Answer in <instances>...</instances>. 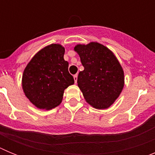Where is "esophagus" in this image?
Segmentation results:
<instances>
[{
  "label": "esophagus",
  "instance_id": "34e87169",
  "mask_svg": "<svg viewBox=\"0 0 155 155\" xmlns=\"http://www.w3.org/2000/svg\"><path fill=\"white\" fill-rule=\"evenodd\" d=\"M74 80L75 83H77V81H78V74L74 75Z\"/></svg>",
  "mask_w": 155,
  "mask_h": 155
}]
</instances>
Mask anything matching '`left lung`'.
Returning a JSON list of instances; mask_svg holds the SVG:
<instances>
[{
    "mask_svg": "<svg viewBox=\"0 0 155 155\" xmlns=\"http://www.w3.org/2000/svg\"><path fill=\"white\" fill-rule=\"evenodd\" d=\"M78 53L84 71L78 77V85L85 101L97 109L114 103L124 87V72L114 53L97 42L78 44Z\"/></svg>",
    "mask_w": 155,
    "mask_h": 155,
    "instance_id": "obj_1",
    "label": "left lung"
}]
</instances>
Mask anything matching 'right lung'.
Listing matches in <instances>:
<instances>
[{
	"label": "right lung",
	"mask_w": 155,
	"mask_h": 155,
	"mask_svg": "<svg viewBox=\"0 0 155 155\" xmlns=\"http://www.w3.org/2000/svg\"><path fill=\"white\" fill-rule=\"evenodd\" d=\"M65 49L50 44L39 50L25 67L21 85L25 96L38 109L50 110L61 103L64 90L74 84L64 61Z\"/></svg>",
	"instance_id": "right-lung-1"
}]
</instances>
